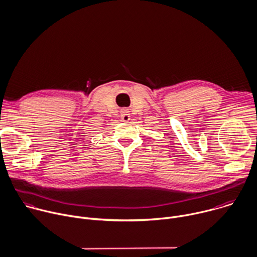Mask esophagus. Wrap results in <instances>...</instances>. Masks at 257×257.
Returning a JSON list of instances; mask_svg holds the SVG:
<instances>
[{"mask_svg":"<svg viewBox=\"0 0 257 257\" xmlns=\"http://www.w3.org/2000/svg\"><path fill=\"white\" fill-rule=\"evenodd\" d=\"M131 119V115H130V111L128 109H122L121 110V120L123 122H127Z\"/></svg>","mask_w":257,"mask_h":257,"instance_id":"1","label":"esophagus"}]
</instances>
